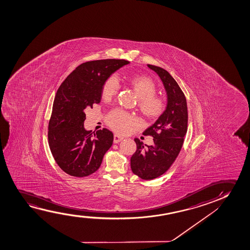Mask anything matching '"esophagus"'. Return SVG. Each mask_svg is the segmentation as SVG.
<instances>
[{
    "label": "esophagus",
    "mask_w": 250,
    "mask_h": 250,
    "mask_svg": "<svg viewBox=\"0 0 250 250\" xmlns=\"http://www.w3.org/2000/svg\"><path fill=\"white\" fill-rule=\"evenodd\" d=\"M123 139L124 137H120V136L117 135V134H115V135L113 136V143H114V144H118V143H120V142H121Z\"/></svg>",
    "instance_id": "34e87169"
}]
</instances>
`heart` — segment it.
Listing matches in <instances>:
<instances>
[{
    "label": "heart",
    "instance_id": "obj_1",
    "mask_svg": "<svg viewBox=\"0 0 250 250\" xmlns=\"http://www.w3.org/2000/svg\"><path fill=\"white\" fill-rule=\"evenodd\" d=\"M125 81L133 89L138 101V109L141 114L147 120L158 119L164 113L167 103L163 97L156 96L157 87L153 79L145 75L128 76ZM119 89V83L114 77H109L102 85V96L104 100H111L115 96ZM106 124L113 130L125 134L131 127L137 125V120L130 113L123 110L113 109L106 119Z\"/></svg>",
    "mask_w": 250,
    "mask_h": 250
}]
</instances>
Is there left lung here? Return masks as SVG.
I'll list each match as a JSON object with an SVG mask.
<instances>
[{
  "mask_svg": "<svg viewBox=\"0 0 250 250\" xmlns=\"http://www.w3.org/2000/svg\"><path fill=\"white\" fill-rule=\"evenodd\" d=\"M147 66L163 82L167 105L155 123L143 133L154 137V144L146 147L138 138L134 139L137 150L130 158V168L137 177L152 180L164 174L180 153L188 127V109L185 94L170 73L156 65Z\"/></svg>",
  "mask_w": 250,
  "mask_h": 250,
  "instance_id": "obj_1",
  "label": "left lung"
}]
</instances>
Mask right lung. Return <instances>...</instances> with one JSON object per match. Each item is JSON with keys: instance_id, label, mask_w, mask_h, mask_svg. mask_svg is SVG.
<instances>
[{"instance_id": "obj_1", "label": "right lung", "mask_w": 250, "mask_h": 250, "mask_svg": "<svg viewBox=\"0 0 250 250\" xmlns=\"http://www.w3.org/2000/svg\"><path fill=\"white\" fill-rule=\"evenodd\" d=\"M129 63L115 59L83 63L59 87L48 123V145L65 173L83 178L100 167L113 144V134L106 128L96 132L85 130L84 110L101 102L103 82Z\"/></svg>"}]
</instances>
